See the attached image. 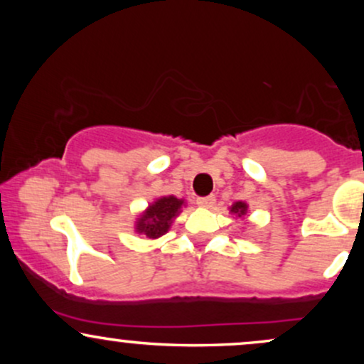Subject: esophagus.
<instances>
[{
	"label": "esophagus",
	"mask_w": 364,
	"mask_h": 364,
	"mask_svg": "<svg viewBox=\"0 0 364 364\" xmlns=\"http://www.w3.org/2000/svg\"><path fill=\"white\" fill-rule=\"evenodd\" d=\"M214 203H215V196L214 195L198 196V198H196V205H200V207L210 208V207H214Z\"/></svg>",
	"instance_id": "esophagus-1"
}]
</instances>
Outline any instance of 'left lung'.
Instances as JSON below:
<instances>
[{
  "label": "left lung",
  "mask_w": 364,
  "mask_h": 364,
  "mask_svg": "<svg viewBox=\"0 0 364 364\" xmlns=\"http://www.w3.org/2000/svg\"><path fill=\"white\" fill-rule=\"evenodd\" d=\"M231 212H235V214H237V215H245V212H246V203H243V202H236L235 205L231 207Z\"/></svg>",
  "instance_id": "1"
}]
</instances>
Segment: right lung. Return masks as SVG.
Returning <instances> with one entry per match:
<instances>
[{
	"label": "right lung",
	"mask_w": 364,
	"mask_h": 364,
	"mask_svg": "<svg viewBox=\"0 0 364 364\" xmlns=\"http://www.w3.org/2000/svg\"><path fill=\"white\" fill-rule=\"evenodd\" d=\"M181 205L183 200L174 198V196H162L141 215L139 224H136V231L147 237H152V240L162 236L164 232H168L171 220L176 217Z\"/></svg>",
	"instance_id": "add662e5"
}]
</instances>
